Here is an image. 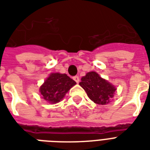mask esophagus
<instances>
[{
    "label": "esophagus",
    "instance_id": "1",
    "mask_svg": "<svg viewBox=\"0 0 150 150\" xmlns=\"http://www.w3.org/2000/svg\"><path fill=\"white\" fill-rule=\"evenodd\" d=\"M74 80L76 81V83H79V81H80V78H79L78 76H74Z\"/></svg>",
    "mask_w": 150,
    "mask_h": 150
}]
</instances>
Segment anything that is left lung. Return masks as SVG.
I'll return each instance as SVG.
<instances>
[{
	"instance_id": "1",
	"label": "left lung",
	"mask_w": 150,
	"mask_h": 150,
	"mask_svg": "<svg viewBox=\"0 0 150 150\" xmlns=\"http://www.w3.org/2000/svg\"><path fill=\"white\" fill-rule=\"evenodd\" d=\"M84 89L89 98L96 104L105 105L113 97L116 88L102 78L96 72H89L81 78L79 83Z\"/></svg>"
}]
</instances>
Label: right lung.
<instances>
[{"label":"right lung","instance_id":"1","mask_svg":"<svg viewBox=\"0 0 150 150\" xmlns=\"http://www.w3.org/2000/svg\"><path fill=\"white\" fill-rule=\"evenodd\" d=\"M76 83L67 74H52L40 86V94L42 98L47 102L57 103L64 98L65 95Z\"/></svg>","mask_w":150,"mask_h":150}]
</instances>
